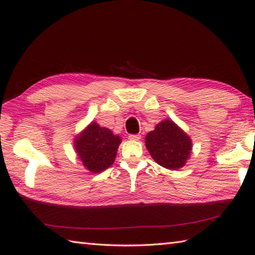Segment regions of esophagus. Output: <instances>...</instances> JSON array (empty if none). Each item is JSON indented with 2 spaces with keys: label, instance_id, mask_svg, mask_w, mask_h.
<instances>
[{
  "label": "esophagus",
  "instance_id": "1",
  "mask_svg": "<svg viewBox=\"0 0 255 255\" xmlns=\"http://www.w3.org/2000/svg\"><path fill=\"white\" fill-rule=\"evenodd\" d=\"M129 138H130L131 140H139L140 135H129Z\"/></svg>",
  "mask_w": 255,
  "mask_h": 255
}]
</instances>
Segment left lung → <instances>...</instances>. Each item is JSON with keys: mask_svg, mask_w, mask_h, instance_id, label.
Instances as JSON below:
<instances>
[{"mask_svg": "<svg viewBox=\"0 0 255 255\" xmlns=\"http://www.w3.org/2000/svg\"><path fill=\"white\" fill-rule=\"evenodd\" d=\"M145 145L155 162L172 171L183 167L192 150L191 138L171 119L158 123L146 135Z\"/></svg>", "mask_w": 255, "mask_h": 255, "instance_id": "obj_1", "label": "left lung"}]
</instances>
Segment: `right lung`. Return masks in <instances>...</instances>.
<instances>
[{
  "instance_id": "obj_1",
  "label": "right lung",
  "mask_w": 255,
  "mask_h": 255,
  "mask_svg": "<svg viewBox=\"0 0 255 255\" xmlns=\"http://www.w3.org/2000/svg\"><path fill=\"white\" fill-rule=\"evenodd\" d=\"M122 138L96 122L88 125L74 139L77 156L92 173H100L115 162Z\"/></svg>"
}]
</instances>
